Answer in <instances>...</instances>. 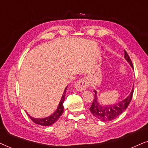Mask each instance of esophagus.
<instances>
[{"label": "esophagus", "mask_w": 148, "mask_h": 148, "mask_svg": "<svg viewBox=\"0 0 148 148\" xmlns=\"http://www.w3.org/2000/svg\"><path fill=\"white\" fill-rule=\"evenodd\" d=\"M88 80L85 78H82V79L78 80V81L74 84V87H75L76 90H78V91H82V90H84L86 87H88Z\"/></svg>", "instance_id": "34e87169"}]
</instances>
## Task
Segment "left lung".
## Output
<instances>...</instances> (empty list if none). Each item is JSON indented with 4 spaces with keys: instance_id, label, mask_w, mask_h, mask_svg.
Masks as SVG:
<instances>
[{
    "instance_id": "8db88e82",
    "label": "left lung",
    "mask_w": 148,
    "mask_h": 148,
    "mask_svg": "<svg viewBox=\"0 0 148 148\" xmlns=\"http://www.w3.org/2000/svg\"><path fill=\"white\" fill-rule=\"evenodd\" d=\"M125 58L127 62L129 63L132 68L133 64H132L131 60L130 59L129 55L125 50ZM134 85L132 88L131 92L130 94L125 98V99L118 102V103H112V104H101L99 101L97 97V92L95 90V98L92 101V105L90 108V111L92 114L95 117H96L100 121L103 122L111 121L116 119L119 117L122 113H123L129 106L130 102L132 99L133 94Z\"/></svg>"
}]
</instances>
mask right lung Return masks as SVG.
Returning a JSON list of instances; mask_svg holds the SVG:
<instances>
[{
  "label": "right lung",
  "instance_id": "add662e5",
  "mask_svg": "<svg viewBox=\"0 0 148 148\" xmlns=\"http://www.w3.org/2000/svg\"><path fill=\"white\" fill-rule=\"evenodd\" d=\"M67 87L66 86V88H65L64 93L62 95V99H61L60 103L58 106V108H57L56 111H55L51 115L49 116L46 118H43V119H37V118H34L32 117L31 116H29V114H27V115L29 116V117L30 118V119L34 122V123L37 124V125H41V126H45V127H47V126H50L52 125L53 124H54L56 122L58 121L62 114L64 112V102L65 100V97H66V92L67 90Z\"/></svg>",
  "mask_w": 148,
  "mask_h": 148
}]
</instances>
